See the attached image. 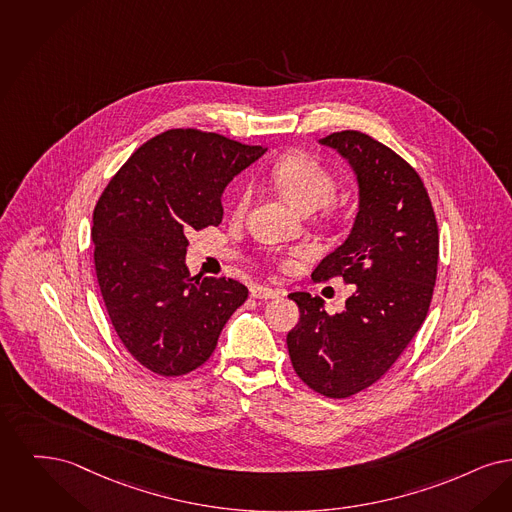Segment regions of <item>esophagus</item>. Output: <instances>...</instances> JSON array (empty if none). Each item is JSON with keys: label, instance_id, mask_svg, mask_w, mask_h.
Masks as SVG:
<instances>
[{"label": "esophagus", "instance_id": "1", "mask_svg": "<svg viewBox=\"0 0 512 512\" xmlns=\"http://www.w3.org/2000/svg\"><path fill=\"white\" fill-rule=\"evenodd\" d=\"M250 294H252V298H256V300H269V298H279V296H283L285 292L269 289V287H264V285H254V287L250 289Z\"/></svg>", "mask_w": 512, "mask_h": 512}]
</instances>
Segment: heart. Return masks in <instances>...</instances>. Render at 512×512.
I'll return each mask as SVG.
<instances>
[{"mask_svg":"<svg viewBox=\"0 0 512 512\" xmlns=\"http://www.w3.org/2000/svg\"><path fill=\"white\" fill-rule=\"evenodd\" d=\"M267 178L283 193V197L302 212H312L325 206V216H331V206L327 202L336 193V178L333 172L317 158L306 151H292L279 156L267 168ZM254 195V185L250 181L241 183L233 199V212L243 216ZM304 256V248H292L279 256V266L292 269L296 260Z\"/></svg>","mask_w":512,"mask_h":512,"instance_id":"obj_1","label":"heart"}]
</instances>
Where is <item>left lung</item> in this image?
<instances>
[{
	"instance_id": "1",
	"label": "left lung",
	"mask_w": 512,
	"mask_h": 512,
	"mask_svg": "<svg viewBox=\"0 0 512 512\" xmlns=\"http://www.w3.org/2000/svg\"><path fill=\"white\" fill-rule=\"evenodd\" d=\"M321 143L356 170L359 212L346 243L312 277H342L356 292L340 313L325 312L319 296L292 292L300 321L287 346L306 386L344 400L384 377L421 329L438 275L440 233L423 179L396 151L356 130Z\"/></svg>"
}]
</instances>
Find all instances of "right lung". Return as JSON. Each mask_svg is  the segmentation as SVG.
Returning a JSON list of instances; mask_svg holds the SVG:
<instances>
[{
  "mask_svg": "<svg viewBox=\"0 0 512 512\" xmlns=\"http://www.w3.org/2000/svg\"><path fill=\"white\" fill-rule=\"evenodd\" d=\"M260 145L195 128L143 143L112 176L93 210V262L112 327L124 348L160 377L208 361L248 289L225 277H191L187 231L220 225L222 191Z\"/></svg>",
  "mask_w": 512,
  "mask_h": 512,
  "instance_id": "obj_1",
  "label": "right lung"
}]
</instances>
